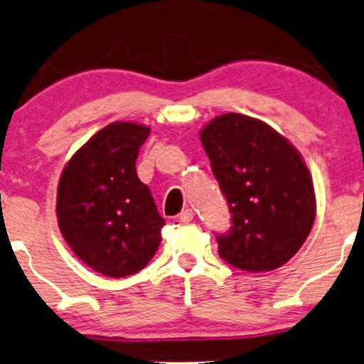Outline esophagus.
<instances>
[{
  "label": "esophagus",
  "instance_id": "1",
  "mask_svg": "<svg viewBox=\"0 0 364 364\" xmlns=\"http://www.w3.org/2000/svg\"><path fill=\"white\" fill-rule=\"evenodd\" d=\"M178 220H181L182 223H191V221L194 220V211H192V209H186V211H182L181 215H178Z\"/></svg>",
  "mask_w": 364,
  "mask_h": 364
}]
</instances>
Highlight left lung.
Listing matches in <instances>:
<instances>
[{
	"label": "left lung",
	"instance_id": "1",
	"mask_svg": "<svg viewBox=\"0 0 364 364\" xmlns=\"http://www.w3.org/2000/svg\"><path fill=\"white\" fill-rule=\"evenodd\" d=\"M200 143L232 215L228 232L216 237L220 257L249 272L281 267L315 221L314 182L300 153L266 122L233 112L213 119Z\"/></svg>",
	"mask_w": 364,
	"mask_h": 364
}]
</instances>
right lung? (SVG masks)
I'll return each mask as SVG.
<instances>
[{"label": "right lung", "instance_id": "add662e5", "mask_svg": "<svg viewBox=\"0 0 364 364\" xmlns=\"http://www.w3.org/2000/svg\"><path fill=\"white\" fill-rule=\"evenodd\" d=\"M149 127L112 122L92 136L64 166L58 186V223L87 266L126 277L153 259L165 220L136 173Z\"/></svg>", "mask_w": 364, "mask_h": 364}]
</instances>
